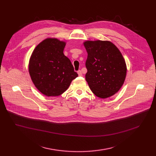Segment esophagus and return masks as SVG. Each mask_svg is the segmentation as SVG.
<instances>
[{
	"label": "esophagus",
	"instance_id": "esophagus-1",
	"mask_svg": "<svg viewBox=\"0 0 156 156\" xmlns=\"http://www.w3.org/2000/svg\"><path fill=\"white\" fill-rule=\"evenodd\" d=\"M77 73H78L79 76H82V75H83V73H82V72H81V70H78L77 71Z\"/></svg>",
	"mask_w": 156,
	"mask_h": 156
}]
</instances>
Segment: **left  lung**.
Instances as JSON below:
<instances>
[{
    "mask_svg": "<svg viewBox=\"0 0 156 156\" xmlns=\"http://www.w3.org/2000/svg\"><path fill=\"white\" fill-rule=\"evenodd\" d=\"M84 46L87 53L86 80L90 90L101 98L113 96L126 76V65L120 51L107 41H87Z\"/></svg>",
    "mask_w": 156,
    "mask_h": 156,
    "instance_id": "obj_1",
    "label": "left lung"
}]
</instances>
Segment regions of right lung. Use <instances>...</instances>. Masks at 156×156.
<instances>
[{
    "mask_svg": "<svg viewBox=\"0 0 156 156\" xmlns=\"http://www.w3.org/2000/svg\"><path fill=\"white\" fill-rule=\"evenodd\" d=\"M66 42L55 38L42 41L34 50L28 70L37 89L47 96L63 93L78 74L63 54Z\"/></svg>",
    "mask_w": 156,
    "mask_h": 156,
    "instance_id": "obj_1",
    "label": "right lung"
}]
</instances>
